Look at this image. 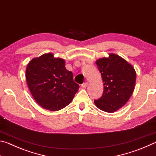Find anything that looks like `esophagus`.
I'll return each mask as SVG.
<instances>
[{"label":"esophagus","instance_id":"esophagus-1","mask_svg":"<svg viewBox=\"0 0 156 156\" xmlns=\"http://www.w3.org/2000/svg\"><path fill=\"white\" fill-rule=\"evenodd\" d=\"M87 85H88V83H87V82H86V83L82 84L81 86H82V87H83V88H86L87 87Z\"/></svg>","mask_w":156,"mask_h":156}]
</instances>
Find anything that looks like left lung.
Segmentation results:
<instances>
[{"label":"left lung","mask_w":156,"mask_h":156,"mask_svg":"<svg viewBox=\"0 0 156 156\" xmlns=\"http://www.w3.org/2000/svg\"><path fill=\"white\" fill-rule=\"evenodd\" d=\"M103 81L101 98L94 103L100 110L113 113L125 105L133 94L136 72L131 64L115 54L96 61Z\"/></svg>","instance_id":"obj_1"}]
</instances>
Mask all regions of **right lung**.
<instances>
[{"instance_id": "obj_1", "label": "right lung", "mask_w": 156, "mask_h": 156, "mask_svg": "<svg viewBox=\"0 0 156 156\" xmlns=\"http://www.w3.org/2000/svg\"><path fill=\"white\" fill-rule=\"evenodd\" d=\"M65 61L52 53L33 58L26 69V80L31 95L44 109L56 112L72 101L79 85Z\"/></svg>"}]
</instances>
